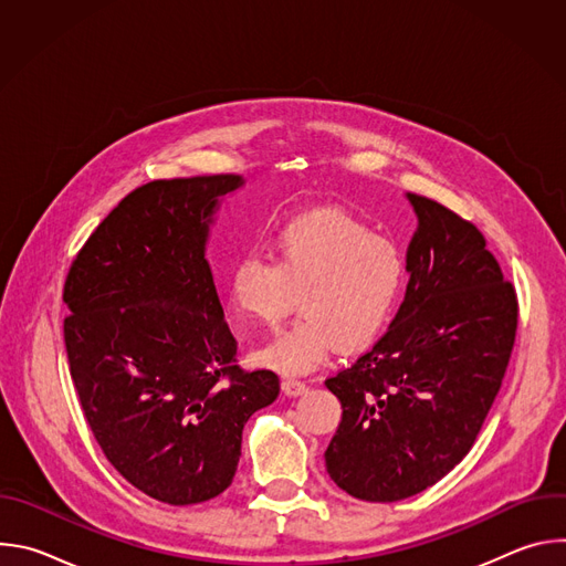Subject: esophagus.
<instances>
[{
	"label": "esophagus",
	"instance_id": "esophagus-1",
	"mask_svg": "<svg viewBox=\"0 0 566 566\" xmlns=\"http://www.w3.org/2000/svg\"><path fill=\"white\" fill-rule=\"evenodd\" d=\"M282 387H284V391L289 396H300V394H304L308 389V385L304 380H300V378H284Z\"/></svg>",
	"mask_w": 566,
	"mask_h": 566
}]
</instances>
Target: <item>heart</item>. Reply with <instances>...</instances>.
Segmentation results:
<instances>
[{
    "label": "heart",
    "instance_id": "heart-1",
    "mask_svg": "<svg viewBox=\"0 0 566 566\" xmlns=\"http://www.w3.org/2000/svg\"><path fill=\"white\" fill-rule=\"evenodd\" d=\"M271 260L239 258L230 273L232 304L262 325L293 308L302 317L255 352V360L282 374H306L338 345L352 349L376 338L406 282L396 241L336 210L284 223L271 241Z\"/></svg>",
    "mask_w": 566,
    "mask_h": 566
}]
</instances>
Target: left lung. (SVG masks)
<instances>
[{
	"instance_id": "obj_1",
	"label": "left lung",
	"mask_w": 566,
	"mask_h": 566,
	"mask_svg": "<svg viewBox=\"0 0 566 566\" xmlns=\"http://www.w3.org/2000/svg\"><path fill=\"white\" fill-rule=\"evenodd\" d=\"M408 199L419 228L406 300L387 334L325 380L343 406L327 472L365 502L412 497L470 452L517 332L515 286L476 226L428 197Z\"/></svg>"
}]
</instances>
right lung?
<instances>
[{
	"label": "right lung",
	"instance_id": "right-lung-1",
	"mask_svg": "<svg viewBox=\"0 0 566 566\" xmlns=\"http://www.w3.org/2000/svg\"><path fill=\"white\" fill-rule=\"evenodd\" d=\"M237 175L149 181L75 255L64 345L85 419L109 463L145 495L201 504L234 476L247 421L280 394L271 369L234 363L206 260Z\"/></svg>",
	"mask_w": 566,
	"mask_h": 566
}]
</instances>
